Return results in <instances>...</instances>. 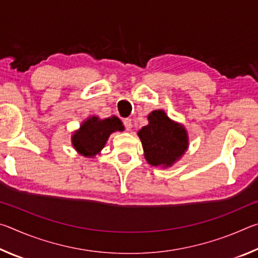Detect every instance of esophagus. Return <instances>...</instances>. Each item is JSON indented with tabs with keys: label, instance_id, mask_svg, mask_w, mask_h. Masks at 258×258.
Returning a JSON list of instances; mask_svg holds the SVG:
<instances>
[{
	"label": "esophagus",
	"instance_id": "1",
	"mask_svg": "<svg viewBox=\"0 0 258 258\" xmlns=\"http://www.w3.org/2000/svg\"><path fill=\"white\" fill-rule=\"evenodd\" d=\"M123 124H124V126H125L126 131H130L131 128H132V120H131L130 118H125V119L123 120Z\"/></svg>",
	"mask_w": 258,
	"mask_h": 258
}]
</instances>
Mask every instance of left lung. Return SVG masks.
I'll use <instances>...</instances> for the list:
<instances>
[{"instance_id": "8db88e82", "label": "left lung", "mask_w": 258, "mask_h": 258, "mask_svg": "<svg viewBox=\"0 0 258 258\" xmlns=\"http://www.w3.org/2000/svg\"><path fill=\"white\" fill-rule=\"evenodd\" d=\"M149 124L139 131L145 158L151 166L171 167L184 155L189 138L184 126L175 123L164 110H155L148 116Z\"/></svg>"}]
</instances>
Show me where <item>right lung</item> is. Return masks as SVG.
<instances>
[{"instance_id":"right-lung-1","label":"right lung","mask_w":258,"mask_h":258,"mask_svg":"<svg viewBox=\"0 0 258 258\" xmlns=\"http://www.w3.org/2000/svg\"><path fill=\"white\" fill-rule=\"evenodd\" d=\"M121 130V121L115 116L104 119L92 116L83 121L80 130L72 135L73 147L84 157H94L103 149L109 135Z\"/></svg>"}]
</instances>
